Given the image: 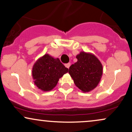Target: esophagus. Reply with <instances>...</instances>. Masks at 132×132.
<instances>
[{
	"instance_id": "1",
	"label": "esophagus",
	"mask_w": 132,
	"mask_h": 132,
	"mask_svg": "<svg viewBox=\"0 0 132 132\" xmlns=\"http://www.w3.org/2000/svg\"><path fill=\"white\" fill-rule=\"evenodd\" d=\"M70 66H71V63H69L65 64V66H66L67 68H68V69H69V67H70Z\"/></svg>"
}]
</instances>
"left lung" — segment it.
Returning <instances> with one entry per match:
<instances>
[{"instance_id": "8db88e82", "label": "left lung", "mask_w": 132, "mask_h": 132, "mask_svg": "<svg viewBox=\"0 0 132 132\" xmlns=\"http://www.w3.org/2000/svg\"><path fill=\"white\" fill-rule=\"evenodd\" d=\"M78 61L69 67V73L75 85L84 92L92 90L99 84L102 75V65L93 54L80 53Z\"/></svg>"}]
</instances>
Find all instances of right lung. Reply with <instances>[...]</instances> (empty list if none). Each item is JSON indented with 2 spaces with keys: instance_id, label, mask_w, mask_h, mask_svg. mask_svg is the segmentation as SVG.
<instances>
[{
  "instance_id": "1",
  "label": "right lung",
  "mask_w": 132,
  "mask_h": 132,
  "mask_svg": "<svg viewBox=\"0 0 132 132\" xmlns=\"http://www.w3.org/2000/svg\"><path fill=\"white\" fill-rule=\"evenodd\" d=\"M68 72V69L58 58L45 54L33 67L32 76L35 84L43 91L51 90L56 86L59 79Z\"/></svg>"
}]
</instances>
